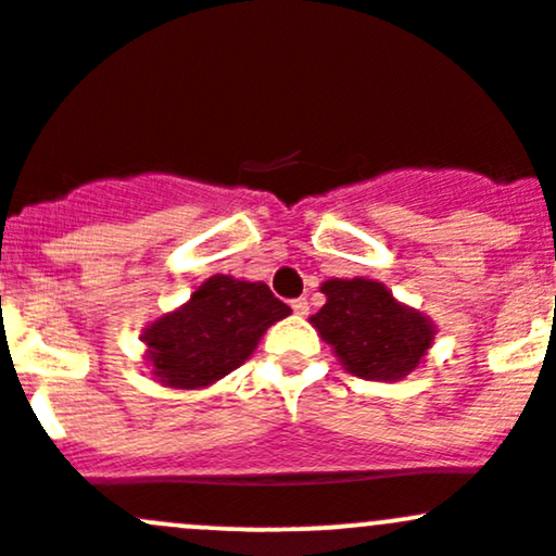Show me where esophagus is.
<instances>
[{
    "instance_id": "34e87169",
    "label": "esophagus",
    "mask_w": 556,
    "mask_h": 556,
    "mask_svg": "<svg viewBox=\"0 0 556 556\" xmlns=\"http://www.w3.org/2000/svg\"><path fill=\"white\" fill-rule=\"evenodd\" d=\"M290 306H293V312L299 314V317H306V314H309V301L306 299H295Z\"/></svg>"
}]
</instances>
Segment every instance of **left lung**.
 I'll list each match as a JSON object with an SVG mask.
<instances>
[{
	"label": "left lung",
	"instance_id": "left-lung-1",
	"mask_svg": "<svg viewBox=\"0 0 556 556\" xmlns=\"http://www.w3.org/2000/svg\"><path fill=\"white\" fill-rule=\"evenodd\" d=\"M325 306L312 325L350 374L371 382L408 377L428 355L435 328L425 314L403 306L374 279H328Z\"/></svg>",
	"mask_w": 556,
	"mask_h": 556
}]
</instances>
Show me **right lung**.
<instances>
[{
    "mask_svg": "<svg viewBox=\"0 0 556 556\" xmlns=\"http://www.w3.org/2000/svg\"><path fill=\"white\" fill-rule=\"evenodd\" d=\"M290 306L266 282L215 274L188 304L142 330L153 377L174 390H199L239 368L261 336L285 319Z\"/></svg>",
    "mask_w": 556,
    "mask_h": 556,
    "instance_id": "add662e5",
    "label": "right lung"
}]
</instances>
